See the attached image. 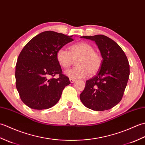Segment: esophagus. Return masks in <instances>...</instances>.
I'll list each match as a JSON object with an SVG mask.
<instances>
[{
  "label": "esophagus",
  "mask_w": 145,
  "mask_h": 145,
  "mask_svg": "<svg viewBox=\"0 0 145 145\" xmlns=\"http://www.w3.org/2000/svg\"><path fill=\"white\" fill-rule=\"evenodd\" d=\"M70 83H73V82H75V79H72V78H70Z\"/></svg>",
  "instance_id": "obj_1"
}]
</instances>
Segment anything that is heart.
Returning a JSON list of instances; mask_svg holds the SVG:
<instances>
[{
    "label": "heart",
    "instance_id": "1",
    "mask_svg": "<svg viewBox=\"0 0 145 145\" xmlns=\"http://www.w3.org/2000/svg\"><path fill=\"white\" fill-rule=\"evenodd\" d=\"M69 49L70 52L60 48L56 54L58 63L63 69L70 67L76 60L77 66L65 72L66 75L69 78H84L88 73L93 75L99 71L102 60L91 45L87 42H80L72 45Z\"/></svg>",
    "mask_w": 145,
    "mask_h": 145
}]
</instances>
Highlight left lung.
<instances>
[{
    "mask_svg": "<svg viewBox=\"0 0 145 145\" xmlns=\"http://www.w3.org/2000/svg\"><path fill=\"white\" fill-rule=\"evenodd\" d=\"M95 41L103 58L97 75L86 82L80 95L82 103L95 111L109 110L116 105L123 95L130 76V65L121 48L103 35L83 36Z\"/></svg>",
    "mask_w": 145,
    "mask_h": 145,
    "instance_id": "1",
    "label": "left lung"
}]
</instances>
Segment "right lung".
<instances>
[{
  "label": "right lung",
  "mask_w": 145,
  "mask_h": 145,
  "mask_svg": "<svg viewBox=\"0 0 145 145\" xmlns=\"http://www.w3.org/2000/svg\"><path fill=\"white\" fill-rule=\"evenodd\" d=\"M73 40L72 36L54 31L36 35L23 48L15 66L16 88L20 99L35 110L50 108L70 84L56 58L58 49ZM58 75L59 78L54 76Z\"/></svg>",
  "instance_id": "obj_1"
}]
</instances>
